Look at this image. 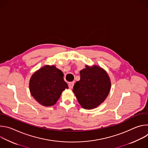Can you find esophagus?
Listing matches in <instances>:
<instances>
[{
    "label": "esophagus",
    "mask_w": 148,
    "mask_h": 148,
    "mask_svg": "<svg viewBox=\"0 0 148 148\" xmlns=\"http://www.w3.org/2000/svg\"><path fill=\"white\" fill-rule=\"evenodd\" d=\"M74 82L73 81V82H70L69 83V88H73V86H74Z\"/></svg>",
    "instance_id": "esophagus-1"
}]
</instances>
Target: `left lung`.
<instances>
[{
    "mask_svg": "<svg viewBox=\"0 0 148 148\" xmlns=\"http://www.w3.org/2000/svg\"><path fill=\"white\" fill-rule=\"evenodd\" d=\"M79 73L80 79L74 84L73 92L83 108H95L109 94L111 87L110 78L106 71L97 65H86V69Z\"/></svg>",
    "mask_w": 148,
    "mask_h": 148,
    "instance_id": "1",
    "label": "left lung"
}]
</instances>
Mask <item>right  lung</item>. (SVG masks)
<instances>
[{"label":"right lung","mask_w":148,"mask_h":148,"mask_svg":"<svg viewBox=\"0 0 148 148\" xmlns=\"http://www.w3.org/2000/svg\"><path fill=\"white\" fill-rule=\"evenodd\" d=\"M63 77L62 72L54 65L42 67L35 71L30 79L31 95L43 106L54 105L62 92L69 88Z\"/></svg>","instance_id":"obj_1"}]
</instances>
